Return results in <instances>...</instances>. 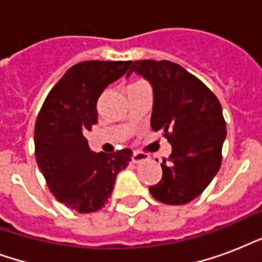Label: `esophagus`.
Returning <instances> with one entry per match:
<instances>
[{"label": "esophagus", "instance_id": "1", "mask_svg": "<svg viewBox=\"0 0 262 262\" xmlns=\"http://www.w3.org/2000/svg\"><path fill=\"white\" fill-rule=\"evenodd\" d=\"M149 159V156L144 152H133V156H132V160L133 163H141V162H145V160Z\"/></svg>", "mask_w": 262, "mask_h": 262}]
</instances>
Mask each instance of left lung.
<instances>
[{
    "label": "left lung",
    "instance_id": "8db88e82",
    "mask_svg": "<svg viewBox=\"0 0 262 262\" xmlns=\"http://www.w3.org/2000/svg\"><path fill=\"white\" fill-rule=\"evenodd\" d=\"M152 84L151 127L171 144L163 160L162 179L149 186L154 199L168 205H183L199 197L222 164L226 121L216 95L194 75L171 61L143 59L130 71Z\"/></svg>",
    "mask_w": 262,
    "mask_h": 262
}]
</instances>
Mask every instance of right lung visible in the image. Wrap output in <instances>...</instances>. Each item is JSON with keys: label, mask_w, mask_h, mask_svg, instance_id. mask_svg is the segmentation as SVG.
I'll return each mask as SVG.
<instances>
[{"label": "right lung", "mask_w": 262, "mask_h": 262, "mask_svg": "<svg viewBox=\"0 0 262 262\" xmlns=\"http://www.w3.org/2000/svg\"><path fill=\"white\" fill-rule=\"evenodd\" d=\"M132 61H84L69 68L49 92L35 123V156L50 191L79 213L104 207L115 177L133 152L94 154L87 130L98 122L96 103L108 84L122 77Z\"/></svg>", "instance_id": "1"}]
</instances>
